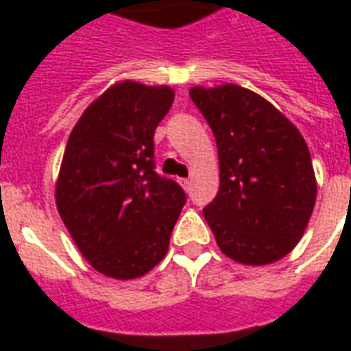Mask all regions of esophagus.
<instances>
[{
	"label": "esophagus",
	"instance_id": "1",
	"mask_svg": "<svg viewBox=\"0 0 351 351\" xmlns=\"http://www.w3.org/2000/svg\"><path fill=\"white\" fill-rule=\"evenodd\" d=\"M178 184H180V186H182V188L186 191H188L191 188V180H190V178H178Z\"/></svg>",
	"mask_w": 351,
	"mask_h": 351
}]
</instances>
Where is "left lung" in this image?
Instances as JSON below:
<instances>
[{
    "label": "left lung",
    "instance_id": "left-lung-1",
    "mask_svg": "<svg viewBox=\"0 0 351 351\" xmlns=\"http://www.w3.org/2000/svg\"><path fill=\"white\" fill-rule=\"evenodd\" d=\"M191 101L210 125L220 190L203 216L228 258L269 265L293 250L316 203V176L304 138L252 90L193 86Z\"/></svg>",
    "mask_w": 351,
    "mask_h": 351
}]
</instances>
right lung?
Listing matches in <instances>:
<instances>
[{"label":"right lung","mask_w":351,"mask_h":351,"mask_svg":"<svg viewBox=\"0 0 351 351\" xmlns=\"http://www.w3.org/2000/svg\"><path fill=\"white\" fill-rule=\"evenodd\" d=\"M169 86L122 80L75 123L56 206L80 254L116 280L152 271L169 250L186 193L154 171V133L173 105Z\"/></svg>","instance_id":"add662e5"}]
</instances>
